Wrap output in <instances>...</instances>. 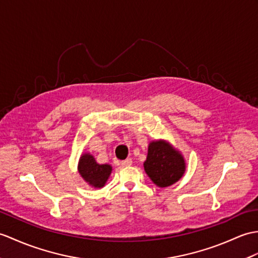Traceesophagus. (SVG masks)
Instances as JSON below:
<instances>
[{"instance_id":"1","label":"esophagus","mask_w":258,"mask_h":258,"mask_svg":"<svg viewBox=\"0 0 258 258\" xmlns=\"http://www.w3.org/2000/svg\"><path fill=\"white\" fill-rule=\"evenodd\" d=\"M132 164H133V161H132V159H131V158L125 159V160H123L122 163H121V165H122L123 167H128V166H131Z\"/></svg>"}]
</instances>
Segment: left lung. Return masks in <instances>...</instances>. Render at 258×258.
<instances>
[{
    "mask_svg": "<svg viewBox=\"0 0 258 258\" xmlns=\"http://www.w3.org/2000/svg\"><path fill=\"white\" fill-rule=\"evenodd\" d=\"M144 168L155 184L164 188L177 182L182 177L184 160L168 143L164 141L152 142L148 146Z\"/></svg>",
    "mask_w": 258,
    "mask_h": 258,
    "instance_id": "1",
    "label": "left lung"
}]
</instances>
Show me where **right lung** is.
<instances>
[{"label": "right lung", "mask_w": 258, "mask_h": 258, "mask_svg": "<svg viewBox=\"0 0 258 258\" xmlns=\"http://www.w3.org/2000/svg\"><path fill=\"white\" fill-rule=\"evenodd\" d=\"M110 165H99L89 154L81 156L79 163V172L85 180L94 188H102L111 175Z\"/></svg>", "instance_id": "obj_1"}]
</instances>
